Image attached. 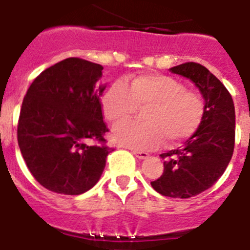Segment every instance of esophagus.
Segmentation results:
<instances>
[{"mask_svg": "<svg viewBox=\"0 0 250 250\" xmlns=\"http://www.w3.org/2000/svg\"><path fill=\"white\" fill-rule=\"evenodd\" d=\"M132 153H134L139 159H145L148 157V153L144 151H136V149H132Z\"/></svg>", "mask_w": 250, "mask_h": 250, "instance_id": "obj_1", "label": "esophagus"}]
</instances>
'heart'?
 <instances>
[{
  "label": "heart",
  "mask_w": 250,
  "mask_h": 250,
  "mask_svg": "<svg viewBox=\"0 0 250 250\" xmlns=\"http://www.w3.org/2000/svg\"><path fill=\"white\" fill-rule=\"evenodd\" d=\"M139 108L145 121H126L116 125V142L135 149H152L165 141L167 146L180 144L196 132L205 116V102L196 92L172 76L145 73L126 82L116 81L102 98V110L109 123H120Z\"/></svg>",
  "instance_id": "b5f03b06"
}]
</instances>
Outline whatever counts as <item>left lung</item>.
<instances>
[{"mask_svg": "<svg viewBox=\"0 0 250 250\" xmlns=\"http://www.w3.org/2000/svg\"><path fill=\"white\" fill-rule=\"evenodd\" d=\"M189 78L205 99V116L182 147L162 153L163 174L152 188L169 198L188 199L212 187L225 173L234 149L233 99L223 83L203 65L185 62L169 68Z\"/></svg>", "mask_w": 250, "mask_h": 250, "instance_id": "obj_1", "label": "left lung"}]
</instances>
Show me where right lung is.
Returning <instances> with one entry per match:
<instances>
[{"label":"right lung","instance_id":"add662e5","mask_svg":"<svg viewBox=\"0 0 250 250\" xmlns=\"http://www.w3.org/2000/svg\"><path fill=\"white\" fill-rule=\"evenodd\" d=\"M102 70L83 59H65L42 71L23 99L18 145L33 177L50 191L83 194L103 173L110 147L101 103L105 85L96 87Z\"/></svg>","mask_w":250,"mask_h":250}]
</instances>
